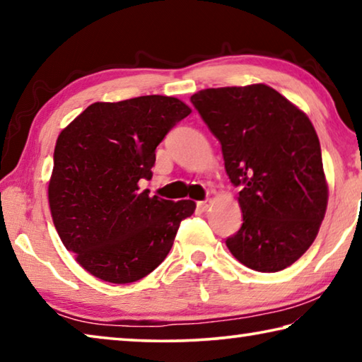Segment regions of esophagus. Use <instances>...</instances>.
I'll return each mask as SVG.
<instances>
[{"mask_svg": "<svg viewBox=\"0 0 362 362\" xmlns=\"http://www.w3.org/2000/svg\"><path fill=\"white\" fill-rule=\"evenodd\" d=\"M209 204H211V199H204V201H198V203H196V207H198V211L206 212Z\"/></svg>", "mask_w": 362, "mask_h": 362, "instance_id": "1", "label": "esophagus"}]
</instances>
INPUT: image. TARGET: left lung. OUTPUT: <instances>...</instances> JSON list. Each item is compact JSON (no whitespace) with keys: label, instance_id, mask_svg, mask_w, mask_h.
I'll list each match as a JSON object with an SVG mask.
<instances>
[{"label":"left lung","instance_id":"obj_1","mask_svg":"<svg viewBox=\"0 0 362 362\" xmlns=\"http://www.w3.org/2000/svg\"><path fill=\"white\" fill-rule=\"evenodd\" d=\"M192 103L222 145L231 183L241 187L243 225L226 247L255 272L292 265L313 244L329 194L308 116L267 84L204 89Z\"/></svg>","mask_w":362,"mask_h":362}]
</instances>
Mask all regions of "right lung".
Instances as JSON below:
<instances>
[{
	"mask_svg": "<svg viewBox=\"0 0 362 362\" xmlns=\"http://www.w3.org/2000/svg\"><path fill=\"white\" fill-rule=\"evenodd\" d=\"M192 113L175 97L95 102L60 132L49 180L52 222L66 250L93 276L142 279L166 259L194 201L139 189L151 179L156 146Z\"/></svg>",
	"mask_w": 362,
	"mask_h": 362,
	"instance_id": "obj_1",
	"label": "right lung"
}]
</instances>
